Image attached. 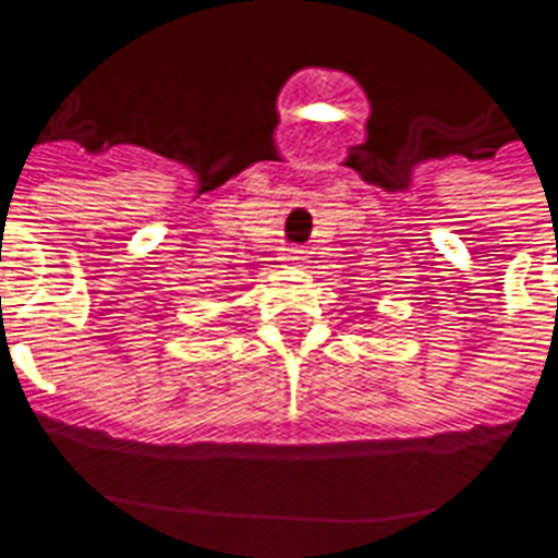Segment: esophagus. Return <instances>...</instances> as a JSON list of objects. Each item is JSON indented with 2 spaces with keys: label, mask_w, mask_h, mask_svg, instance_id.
I'll return each mask as SVG.
<instances>
[{
  "label": "esophagus",
  "mask_w": 558,
  "mask_h": 558,
  "mask_svg": "<svg viewBox=\"0 0 558 558\" xmlns=\"http://www.w3.org/2000/svg\"><path fill=\"white\" fill-rule=\"evenodd\" d=\"M283 263H287V266H295V269H304L306 263H310V254H306L304 248H289V252L283 254Z\"/></svg>",
  "instance_id": "1"
}]
</instances>
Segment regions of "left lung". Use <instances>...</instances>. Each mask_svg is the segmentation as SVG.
I'll list each match as a JSON object with an SVG mask.
<instances>
[{
    "mask_svg": "<svg viewBox=\"0 0 558 558\" xmlns=\"http://www.w3.org/2000/svg\"><path fill=\"white\" fill-rule=\"evenodd\" d=\"M367 318H373V313H367Z\"/></svg>",
    "mask_w": 558,
    "mask_h": 558,
    "instance_id": "left-lung-1",
    "label": "left lung"
}]
</instances>
